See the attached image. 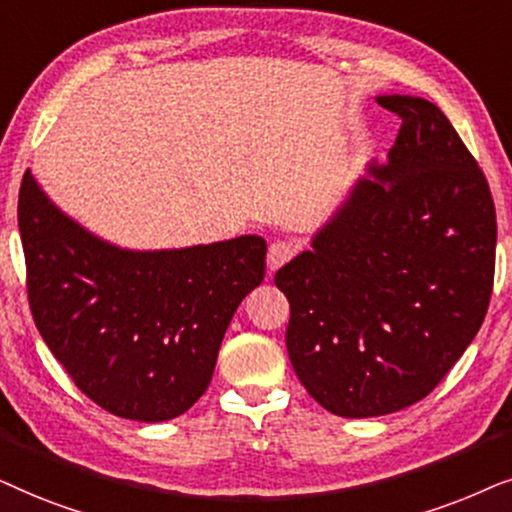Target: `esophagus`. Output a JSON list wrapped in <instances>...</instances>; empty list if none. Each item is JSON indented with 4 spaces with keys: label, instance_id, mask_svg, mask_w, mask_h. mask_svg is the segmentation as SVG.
<instances>
[{
    "label": "esophagus",
    "instance_id": "1",
    "mask_svg": "<svg viewBox=\"0 0 512 512\" xmlns=\"http://www.w3.org/2000/svg\"><path fill=\"white\" fill-rule=\"evenodd\" d=\"M295 245L290 241H274L269 245V252H267V267L271 271L281 269L285 262L292 260V255H295Z\"/></svg>",
    "mask_w": 512,
    "mask_h": 512
}]
</instances>
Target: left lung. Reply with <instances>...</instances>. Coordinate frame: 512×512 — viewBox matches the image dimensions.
Masks as SVG:
<instances>
[{
	"label": "left lung",
	"instance_id": "8db88e82",
	"mask_svg": "<svg viewBox=\"0 0 512 512\" xmlns=\"http://www.w3.org/2000/svg\"><path fill=\"white\" fill-rule=\"evenodd\" d=\"M403 119L313 250L276 271L290 363L327 412L381 417L419 403L463 356L494 288L487 177L433 102L379 95Z\"/></svg>",
	"mask_w": 512,
	"mask_h": 512
}]
</instances>
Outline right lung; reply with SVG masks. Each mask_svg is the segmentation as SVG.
I'll return each instance as SVG.
<instances>
[{"label": "right lung", "mask_w": 512, "mask_h": 512, "mask_svg": "<svg viewBox=\"0 0 512 512\" xmlns=\"http://www.w3.org/2000/svg\"><path fill=\"white\" fill-rule=\"evenodd\" d=\"M18 229L46 346L95 405L147 424L180 417L206 393L229 320L267 267L260 236L117 248L53 206L30 170Z\"/></svg>", "instance_id": "obj_1"}]
</instances>
